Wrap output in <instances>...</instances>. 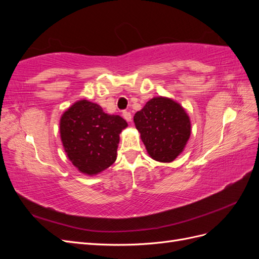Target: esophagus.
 I'll list each match as a JSON object with an SVG mask.
<instances>
[{"label": "esophagus", "mask_w": 259, "mask_h": 259, "mask_svg": "<svg viewBox=\"0 0 259 259\" xmlns=\"http://www.w3.org/2000/svg\"><path fill=\"white\" fill-rule=\"evenodd\" d=\"M123 117L125 120H126L127 122H131L132 121V114L127 111H123Z\"/></svg>", "instance_id": "1"}]
</instances>
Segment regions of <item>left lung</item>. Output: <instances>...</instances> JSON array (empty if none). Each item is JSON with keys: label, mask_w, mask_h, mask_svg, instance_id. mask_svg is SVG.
<instances>
[{"label": "left lung", "mask_w": 259, "mask_h": 259, "mask_svg": "<svg viewBox=\"0 0 259 259\" xmlns=\"http://www.w3.org/2000/svg\"><path fill=\"white\" fill-rule=\"evenodd\" d=\"M134 123L151 159L173 162L190 138L191 122L185 108L168 97H153L134 115Z\"/></svg>", "instance_id": "1"}]
</instances>
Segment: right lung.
Segmentation results:
<instances>
[{
  "label": "right lung",
  "instance_id": "add662e5",
  "mask_svg": "<svg viewBox=\"0 0 259 259\" xmlns=\"http://www.w3.org/2000/svg\"><path fill=\"white\" fill-rule=\"evenodd\" d=\"M127 123L120 115L105 113L99 105L77 100L62 113L59 133L68 159L81 173L94 176L116 160L121 132Z\"/></svg>",
  "mask_w": 259,
  "mask_h": 259
}]
</instances>
